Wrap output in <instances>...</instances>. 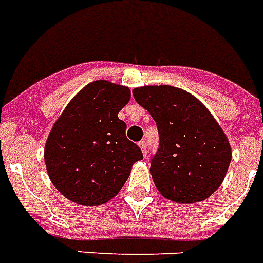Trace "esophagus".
Instances as JSON below:
<instances>
[{
  "instance_id": "34e87169",
  "label": "esophagus",
  "mask_w": 263,
  "mask_h": 263,
  "mask_svg": "<svg viewBox=\"0 0 263 263\" xmlns=\"http://www.w3.org/2000/svg\"><path fill=\"white\" fill-rule=\"evenodd\" d=\"M139 147H140V149H142L143 155L147 156V144H145V142H140V143H139Z\"/></svg>"
}]
</instances>
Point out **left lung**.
Returning a JSON list of instances; mask_svg holds the SVG:
<instances>
[{"label":"left lung","instance_id":"left-lung-1","mask_svg":"<svg viewBox=\"0 0 263 263\" xmlns=\"http://www.w3.org/2000/svg\"><path fill=\"white\" fill-rule=\"evenodd\" d=\"M159 132L149 173L164 198L178 203L207 199L222 184L231 147L220 125L195 96L171 85L132 90Z\"/></svg>","mask_w":263,"mask_h":263}]
</instances>
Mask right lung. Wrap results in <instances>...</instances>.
<instances>
[{"mask_svg":"<svg viewBox=\"0 0 263 263\" xmlns=\"http://www.w3.org/2000/svg\"><path fill=\"white\" fill-rule=\"evenodd\" d=\"M131 99L129 88L96 80L69 101L53 124L44 159L48 175L67 199L99 206L124 186L142 149L125 136L118 118Z\"/></svg>","mask_w":263,"mask_h":263,"instance_id":"obj_1","label":"right lung"}]
</instances>
